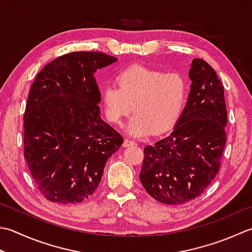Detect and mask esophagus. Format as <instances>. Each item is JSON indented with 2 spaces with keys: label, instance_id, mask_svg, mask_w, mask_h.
Masks as SVG:
<instances>
[{
  "label": "esophagus",
  "instance_id": "34e87169",
  "mask_svg": "<svg viewBox=\"0 0 252 252\" xmlns=\"http://www.w3.org/2000/svg\"><path fill=\"white\" fill-rule=\"evenodd\" d=\"M132 145H136V143L134 141L129 140V139H126L125 141H123V146H125V147H129V146H132Z\"/></svg>",
  "mask_w": 252,
  "mask_h": 252
}]
</instances>
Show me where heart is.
Here are the masks:
<instances>
[{"instance_id": "heart-1", "label": "heart", "mask_w": 252, "mask_h": 252, "mask_svg": "<svg viewBox=\"0 0 252 252\" xmlns=\"http://www.w3.org/2000/svg\"><path fill=\"white\" fill-rule=\"evenodd\" d=\"M117 85L102 90L103 109L107 119L117 126L135 112L126 126V134H159L178 122L187 98L186 82L179 74L134 65L118 74Z\"/></svg>"}]
</instances>
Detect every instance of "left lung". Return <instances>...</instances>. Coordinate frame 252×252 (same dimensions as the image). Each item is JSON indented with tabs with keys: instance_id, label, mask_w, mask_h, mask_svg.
Instances as JSON below:
<instances>
[{
	"instance_id": "1",
	"label": "left lung",
	"mask_w": 252,
	"mask_h": 252,
	"mask_svg": "<svg viewBox=\"0 0 252 252\" xmlns=\"http://www.w3.org/2000/svg\"><path fill=\"white\" fill-rule=\"evenodd\" d=\"M190 92L174 130L144 147L140 172L152 198L168 205L185 204L208 188L219 174L227 125L224 86L208 62L193 59Z\"/></svg>"
}]
</instances>
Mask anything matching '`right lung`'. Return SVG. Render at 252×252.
<instances>
[{
  "label": "right lung",
  "instance_id": "1",
  "mask_svg": "<svg viewBox=\"0 0 252 252\" xmlns=\"http://www.w3.org/2000/svg\"><path fill=\"white\" fill-rule=\"evenodd\" d=\"M117 61L102 52H71L48 63L34 78L24 115V156L49 201L86 200L122 145V136L101 119L94 77Z\"/></svg>",
  "mask_w": 252,
  "mask_h": 252
}]
</instances>
